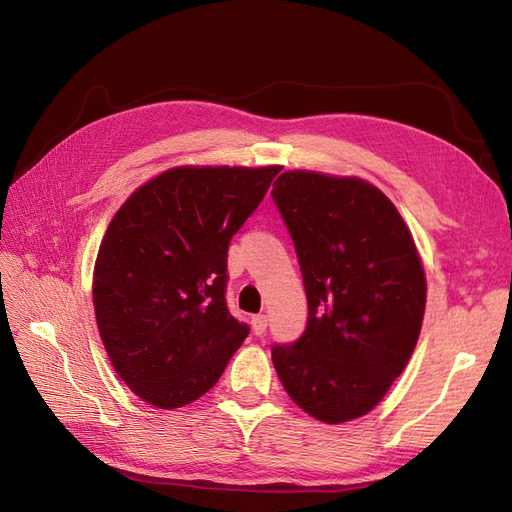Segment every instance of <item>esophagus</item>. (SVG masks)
Wrapping results in <instances>:
<instances>
[{"label":"esophagus","instance_id":"1","mask_svg":"<svg viewBox=\"0 0 512 512\" xmlns=\"http://www.w3.org/2000/svg\"><path fill=\"white\" fill-rule=\"evenodd\" d=\"M252 331L256 335H265L267 333V316L265 314H258L252 318Z\"/></svg>","mask_w":512,"mask_h":512}]
</instances>
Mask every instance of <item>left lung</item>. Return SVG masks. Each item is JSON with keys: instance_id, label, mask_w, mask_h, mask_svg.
Returning <instances> with one entry per match:
<instances>
[{"instance_id": "left-lung-1", "label": "left lung", "mask_w": 512, "mask_h": 512, "mask_svg": "<svg viewBox=\"0 0 512 512\" xmlns=\"http://www.w3.org/2000/svg\"><path fill=\"white\" fill-rule=\"evenodd\" d=\"M303 273L307 327L271 359L301 410L337 425L380 404L421 333L427 282L395 205L359 177L288 170L273 183Z\"/></svg>"}]
</instances>
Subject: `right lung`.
<instances>
[{"label":"right lung","mask_w":512,"mask_h":512,"mask_svg":"<svg viewBox=\"0 0 512 512\" xmlns=\"http://www.w3.org/2000/svg\"><path fill=\"white\" fill-rule=\"evenodd\" d=\"M280 170L170 168L108 224L94 269L98 331L119 378L147 404H192L250 333L226 305L228 245Z\"/></svg>","instance_id":"right-lung-1"}]
</instances>
